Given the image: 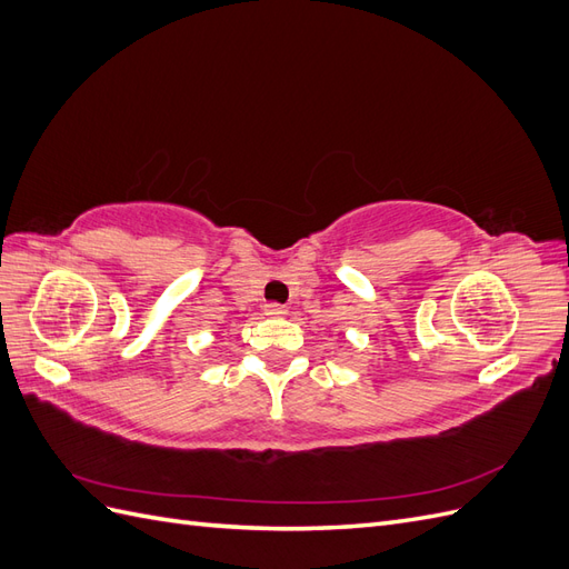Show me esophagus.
<instances>
[{"label":"esophagus","instance_id":"34e87169","mask_svg":"<svg viewBox=\"0 0 569 569\" xmlns=\"http://www.w3.org/2000/svg\"><path fill=\"white\" fill-rule=\"evenodd\" d=\"M263 313L268 318H284L287 316V306H282V303H266Z\"/></svg>","mask_w":569,"mask_h":569}]
</instances>
